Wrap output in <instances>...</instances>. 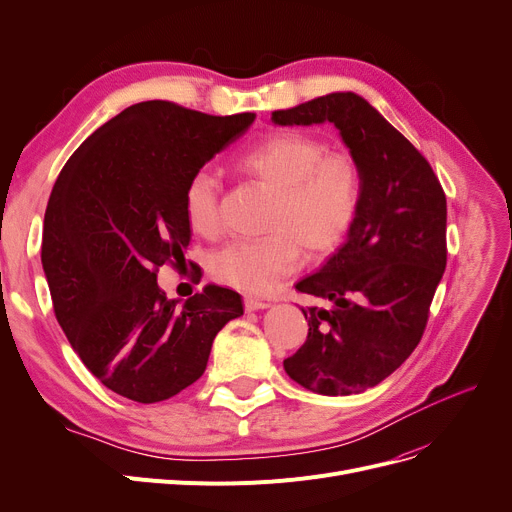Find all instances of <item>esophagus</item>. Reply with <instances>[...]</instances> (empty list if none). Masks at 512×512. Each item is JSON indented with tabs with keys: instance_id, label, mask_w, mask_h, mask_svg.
Masks as SVG:
<instances>
[{
	"instance_id": "34e87169",
	"label": "esophagus",
	"mask_w": 512,
	"mask_h": 512,
	"mask_svg": "<svg viewBox=\"0 0 512 512\" xmlns=\"http://www.w3.org/2000/svg\"><path fill=\"white\" fill-rule=\"evenodd\" d=\"M267 307H270V303L263 301V299H255V297L245 299V309L247 311H259V309H267Z\"/></svg>"
}]
</instances>
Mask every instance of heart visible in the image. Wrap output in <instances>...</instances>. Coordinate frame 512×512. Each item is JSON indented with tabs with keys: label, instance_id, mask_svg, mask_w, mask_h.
Segmentation results:
<instances>
[{
	"label": "heart",
	"instance_id": "b5f03b06",
	"mask_svg": "<svg viewBox=\"0 0 512 512\" xmlns=\"http://www.w3.org/2000/svg\"><path fill=\"white\" fill-rule=\"evenodd\" d=\"M242 172L274 188L267 207L265 236L234 238L213 251V278L259 292L292 274L301 263V247L311 257L338 249L351 232L363 195L359 161L307 132H274L240 155ZM222 182L207 168L186 180L182 207L197 234L220 230Z\"/></svg>",
	"mask_w": 512,
	"mask_h": 512
}]
</instances>
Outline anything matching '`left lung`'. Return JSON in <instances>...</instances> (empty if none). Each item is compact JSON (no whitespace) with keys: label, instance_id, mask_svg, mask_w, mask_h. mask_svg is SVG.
I'll use <instances>...</instances> for the list:
<instances>
[{"label":"left lung","instance_id":"1","mask_svg":"<svg viewBox=\"0 0 512 512\" xmlns=\"http://www.w3.org/2000/svg\"><path fill=\"white\" fill-rule=\"evenodd\" d=\"M282 126L332 122L359 161L363 195L344 245L299 292L305 344L284 359L303 388L346 396L378 386L419 344L446 270V195L429 161L363 97L330 93L272 112Z\"/></svg>","mask_w":512,"mask_h":512}]
</instances>
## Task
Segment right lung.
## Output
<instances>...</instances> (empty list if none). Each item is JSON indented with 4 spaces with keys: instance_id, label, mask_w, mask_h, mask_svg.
Wrapping results in <instances>:
<instances>
[{
    "instance_id": "obj_1",
    "label": "right lung",
    "mask_w": 512,
    "mask_h": 512,
    "mask_svg": "<svg viewBox=\"0 0 512 512\" xmlns=\"http://www.w3.org/2000/svg\"><path fill=\"white\" fill-rule=\"evenodd\" d=\"M253 120L134 103L97 128L53 184L41 242L53 313L80 361L124 398L149 405L197 382L215 334L242 315L240 294L215 284L178 307L157 272L186 265L188 176Z\"/></svg>"
}]
</instances>
